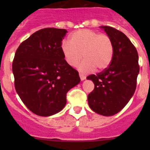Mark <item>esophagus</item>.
<instances>
[{"label":"esophagus","mask_w":150,"mask_h":150,"mask_svg":"<svg viewBox=\"0 0 150 150\" xmlns=\"http://www.w3.org/2000/svg\"><path fill=\"white\" fill-rule=\"evenodd\" d=\"M79 76H80V78H81V81H83V80L86 79V76H84V75H82L81 73H79Z\"/></svg>","instance_id":"esophagus-1"}]
</instances>
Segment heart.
<instances>
[{
	"mask_svg": "<svg viewBox=\"0 0 150 150\" xmlns=\"http://www.w3.org/2000/svg\"><path fill=\"white\" fill-rule=\"evenodd\" d=\"M61 50L66 63L75 67L83 57L84 60L79 65V70L88 73L96 69H107L112 61L114 44L107 34L88 29L77 30L69 35V43L63 41Z\"/></svg>",
	"mask_w": 150,
	"mask_h": 150,
	"instance_id": "obj_1",
	"label": "heart"
}]
</instances>
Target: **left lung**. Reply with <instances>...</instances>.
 <instances>
[{"instance_id": "left-lung-1", "label": "left lung", "mask_w": 150, "mask_h": 150, "mask_svg": "<svg viewBox=\"0 0 150 150\" xmlns=\"http://www.w3.org/2000/svg\"><path fill=\"white\" fill-rule=\"evenodd\" d=\"M101 28L112 40L114 56L107 69L87 77L94 83V89L88 95V102L95 112L111 116L120 112L135 92L139 72V55L124 33L112 27Z\"/></svg>"}]
</instances>
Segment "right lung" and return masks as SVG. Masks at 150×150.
I'll use <instances>...</instances> for the list:
<instances>
[{"mask_svg": "<svg viewBox=\"0 0 150 150\" xmlns=\"http://www.w3.org/2000/svg\"><path fill=\"white\" fill-rule=\"evenodd\" d=\"M64 29L44 28L24 40L12 63L14 86L27 107L40 116L61 111L67 93L81 81L78 72L66 63L61 50Z\"/></svg>", "mask_w": 150, "mask_h": 150, "instance_id": "add662e5", "label": "right lung"}]
</instances>
